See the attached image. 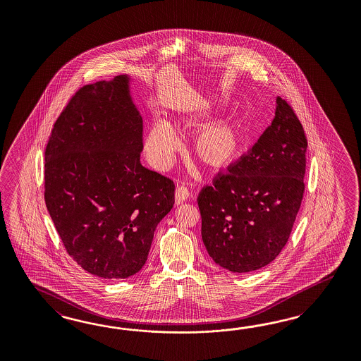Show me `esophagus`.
<instances>
[{"label": "esophagus", "mask_w": 361, "mask_h": 361, "mask_svg": "<svg viewBox=\"0 0 361 361\" xmlns=\"http://www.w3.org/2000/svg\"><path fill=\"white\" fill-rule=\"evenodd\" d=\"M188 198H189V189L185 185L177 186L175 192L176 205L183 204Z\"/></svg>", "instance_id": "34e87169"}]
</instances>
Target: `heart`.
<instances>
[{
	"mask_svg": "<svg viewBox=\"0 0 361 361\" xmlns=\"http://www.w3.org/2000/svg\"><path fill=\"white\" fill-rule=\"evenodd\" d=\"M247 139L242 121L225 118L200 127L192 137V153L209 169H224L233 164ZM180 142L169 123L156 121L145 137V153L156 168H166L175 159Z\"/></svg>",
	"mask_w": 361,
	"mask_h": 361,
	"instance_id": "b5f03b06",
	"label": "heart"
}]
</instances>
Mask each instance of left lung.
<instances>
[{"mask_svg":"<svg viewBox=\"0 0 361 361\" xmlns=\"http://www.w3.org/2000/svg\"><path fill=\"white\" fill-rule=\"evenodd\" d=\"M306 152L302 123L278 97L271 126L197 198L202 240L214 262L250 273L279 255L303 200Z\"/></svg>","mask_w":361,"mask_h":361,"instance_id":"left-lung-1","label":"left lung"}]
</instances>
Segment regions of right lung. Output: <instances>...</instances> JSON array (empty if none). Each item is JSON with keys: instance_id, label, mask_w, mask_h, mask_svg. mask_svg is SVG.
Returning a JSON list of instances; mask_svg holds the SVG:
<instances>
[{"instance_id": "1", "label": "right lung", "mask_w": 361, "mask_h": 361, "mask_svg": "<svg viewBox=\"0 0 361 361\" xmlns=\"http://www.w3.org/2000/svg\"><path fill=\"white\" fill-rule=\"evenodd\" d=\"M128 80L79 88L44 151V202L58 235L83 270L104 279L142 270L175 204L173 181L140 163L142 119Z\"/></svg>"}]
</instances>
